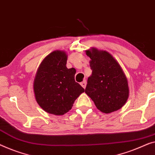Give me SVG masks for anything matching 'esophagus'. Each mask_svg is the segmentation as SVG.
Wrapping results in <instances>:
<instances>
[{"mask_svg":"<svg viewBox=\"0 0 155 155\" xmlns=\"http://www.w3.org/2000/svg\"><path fill=\"white\" fill-rule=\"evenodd\" d=\"M80 84H81V86L83 87V88H85L86 87V85H87V82L86 80H84V81L82 82L81 83H80Z\"/></svg>","mask_w":155,"mask_h":155,"instance_id":"34e87169","label":"esophagus"}]
</instances>
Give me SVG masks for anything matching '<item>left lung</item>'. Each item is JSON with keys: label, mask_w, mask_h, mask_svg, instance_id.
Wrapping results in <instances>:
<instances>
[{"label": "left lung", "mask_w": 155, "mask_h": 155, "mask_svg": "<svg viewBox=\"0 0 155 155\" xmlns=\"http://www.w3.org/2000/svg\"><path fill=\"white\" fill-rule=\"evenodd\" d=\"M86 54L91 59L92 73L87 80L85 93L102 113L120 109L126 104L129 93L127 77L120 65L106 51L91 48Z\"/></svg>", "instance_id": "1"}]
</instances>
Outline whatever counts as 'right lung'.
I'll return each instance as SVG.
<instances>
[{"label": "right lung", "mask_w": 155, "mask_h": 155, "mask_svg": "<svg viewBox=\"0 0 155 155\" xmlns=\"http://www.w3.org/2000/svg\"><path fill=\"white\" fill-rule=\"evenodd\" d=\"M67 54L56 50L43 59L38 67L34 82L35 100L47 113L63 115L72 108L78 96L84 91L75 81L74 68H67Z\"/></svg>", "instance_id": "add662e5"}]
</instances>
